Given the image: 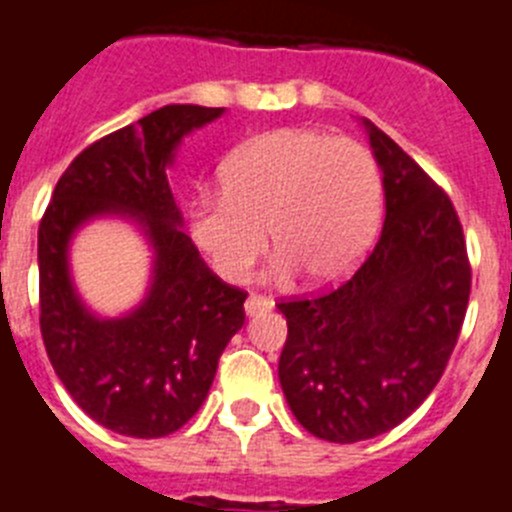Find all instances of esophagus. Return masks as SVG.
<instances>
[{
    "label": "esophagus",
    "instance_id": "34e87169",
    "mask_svg": "<svg viewBox=\"0 0 512 512\" xmlns=\"http://www.w3.org/2000/svg\"><path fill=\"white\" fill-rule=\"evenodd\" d=\"M273 309V301L268 296H260V293H250L247 301H244V311H247V317H255V314H262V311Z\"/></svg>",
    "mask_w": 512,
    "mask_h": 512
}]
</instances>
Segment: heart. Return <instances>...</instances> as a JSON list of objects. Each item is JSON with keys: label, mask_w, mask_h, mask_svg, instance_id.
<instances>
[{"label": "heart", "mask_w": 512, "mask_h": 512, "mask_svg": "<svg viewBox=\"0 0 512 512\" xmlns=\"http://www.w3.org/2000/svg\"><path fill=\"white\" fill-rule=\"evenodd\" d=\"M221 188L195 195L188 226L226 281L255 265L268 237L275 275L332 283L366 252L381 219L371 151L314 128H278L239 146L221 170Z\"/></svg>", "instance_id": "heart-1"}]
</instances>
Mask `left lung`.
<instances>
[{
    "instance_id": "8db88e82",
    "label": "left lung",
    "mask_w": 512,
    "mask_h": 512,
    "mask_svg": "<svg viewBox=\"0 0 512 512\" xmlns=\"http://www.w3.org/2000/svg\"><path fill=\"white\" fill-rule=\"evenodd\" d=\"M384 172L386 219L361 268L337 288L278 304L288 337L278 379L296 420L330 443L397 428L451 358L471 291L451 198L363 118Z\"/></svg>"
}]
</instances>
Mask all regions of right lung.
I'll return each instance as SVG.
<instances>
[{
  "instance_id": "obj_1",
  "label": "right lung",
  "mask_w": 512,
  "mask_h": 512,
  "mask_svg": "<svg viewBox=\"0 0 512 512\" xmlns=\"http://www.w3.org/2000/svg\"><path fill=\"white\" fill-rule=\"evenodd\" d=\"M224 108L164 105L102 136L66 167L38 229L41 335L71 399L102 428L162 438L198 412L219 358L242 330L247 293L213 275L180 229L167 182L182 136ZM97 215L139 223L155 250L145 301L123 318L92 315L73 291L68 242Z\"/></svg>"
}]
</instances>
